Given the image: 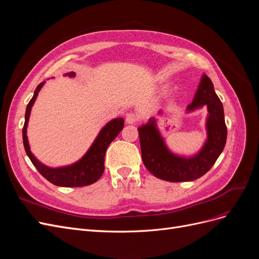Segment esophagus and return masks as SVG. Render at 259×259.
Returning <instances> with one entry per match:
<instances>
[{
    "label": "esophagus",
    "mask_w": 259,
    "mask_h": 259,
    "mask_svg": "<svg viewBox=\"0 0 259 259\" xmlns=\"http://www.w3.org/2000/svg\"><path fill=\"white\" fill-rule=\"evenodd\" d=\"M125 122H126L127 124H135L137 122L136 114L133 113V112L127 113L126 116H125Z\"/></svg>",
    "instance_id": "34e87169"
}]
</instances>
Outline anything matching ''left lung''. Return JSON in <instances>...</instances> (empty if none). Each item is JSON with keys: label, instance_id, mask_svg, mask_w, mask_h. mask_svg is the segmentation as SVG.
I'll list each match as a JSON object with an SVG mask.
<instances>
[{"label": "left lung", "instance_id": "left-lung-1", "mask_svg": "<svg viewBox=\"0 0 259 259\" xmlns=\"http://www.w3.org/2000/svg\"><path fill=\"white\" fill-rule=\"evenodd\" d=\"M206 106L207 138L201 150L192 156H182L171 152L156 126L154 117L138 127L142 158L152 175L166 182H192L210 169L223 152L227 140L224 107L206 74L202 75L199 88L187 112ZM161 113V111H159Z\"/></svg>", "mask_w": 259, "mask_h": 259}]
</instances>
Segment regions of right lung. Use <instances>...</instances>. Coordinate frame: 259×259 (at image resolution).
<instances>
[{
  "label": "right lung",
  "mask_w": 259,
  "mask_h": 259,
  "mask_svg": "<svg viewBox=\"0 0 259 259\" xmlns=\"http://www.w3.org/2000/svg\"><path fill=\"white\" fill-rule=\"evenodd\" d=\"M65 75L73 77L75 76V73L68 72ZM44 83L45 82H42L37 85V88L34 91L33 97L29 101L26 109L25 124H23L22 128V140L29 159L36 167L38 173H40L44 178L48 179L50 183L56 186L84 187L96 183L105 170V154L107 151V148L123 130L124 120L122 117H116V119L108 122L105 126L100 130L99 134L97 135L96 139L94 140V143L92 144L89 150L86 151V153L79 161H76L75 163L71 164V165L55 168L46 166L43 163L38 161L32 154V152H31L27 137V127L31 109H32V106L38 95V92L41 91Z\"/></svg>",
  "instance_id": "1"
}]
</instances>
